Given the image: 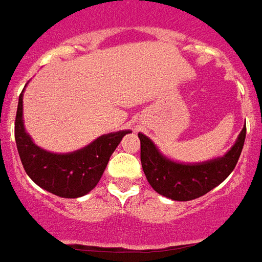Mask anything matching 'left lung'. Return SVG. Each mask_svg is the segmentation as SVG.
<instances>
[{"label": "left lung", "mask_w": 262, "mask_h": 262, "mask_svg": "<svg viewBox=\"0 0 262 262\" xmlns=\"http://www.w3.org/2000/svg\"><path fill=\"white\" fill-rule=\"evenodd\" d=\"M138 137L141 141V163L152 188L160 195L174 201H190L211 191L232 173L243 149L246 127L225 156L194 165L167 159L146 135L139 133Z\"/></svg>", "instance_id": "8db88e82"}]
</instances>
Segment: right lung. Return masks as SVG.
<instances>
[{
	"label": "right lung",
	"instance_id": "add662e5",
	"mask_svg": "<svg viewBox=\"0 0 262 262\" xmlns=\"http://www.w3.org/2000/svg\"><path fill=\"white\" fill-rule=\"evenodd\" d=\"M22 113L20 93L15 118V141L25 171L43 190L62 198H78L93 190L114 149L124 135L131 133L106 134L75 152L51 154L39 148L25 131Z\"/></svg>",
	"mask_w": 262,
	"mask_h": 262
}]
</instances>
